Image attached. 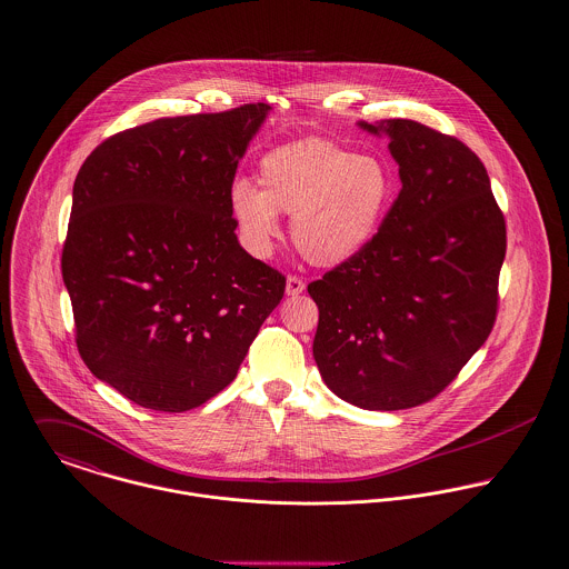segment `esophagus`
<instances>
[{"label": "esophagus", "instance_id": "obj_1", "mask_svg": "<svg viewBox=\"0 0 569 569\" xmlns=\"http://www.w3.org/2000/svg\"><path fill=\"white\" fill-rule=\"evenodd\" d=\"M303 290H306V281L301 277H297V274H288V279H286V295L288 297H297Z\"/></svg>", "mask_w": 569, "mask_h": 569}]
</instances>
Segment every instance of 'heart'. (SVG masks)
Returning a JSON list of instances; mask_svg holds the SVG:
<instances>
[{"instance_id":"heart-1","label":"heart","mask_w":569,"mask_h":569,"mask_svg":"<svg viewBox=\"0 0 569 569\" xmlns=\"http://www.w3.org/2000/svg\"><path fill=\"white\" fill-rule=\"evenodd\" d=\"M257 184L237 180L230 189V211L248 248L268 254L279 234L277 216H292L290 237L317 266L358 254L393 200V176L380 158L326 138L266 151L257 162Z\"/></svg>"}]
</instances>
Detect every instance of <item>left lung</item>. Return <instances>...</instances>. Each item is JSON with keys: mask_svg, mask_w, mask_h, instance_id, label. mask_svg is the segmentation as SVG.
<instances>
[{"mask_svg": "<svg viewBox=\"0 0 569 569\" xmlns=\"http://www.w3.org/2000/svg\"><path fill=\"white\" fill-rule=\"evenodd\" d=\"M360 127L391 138L402 189L376 237L308 286L315 360L345 402L398 411L440 396L492 332L506 220L459 138L409 118Z\"/></svg>", "mask_w": 569, "mask_h": 569, "instance_id": "1", "label": "left lung"}]
</instances>
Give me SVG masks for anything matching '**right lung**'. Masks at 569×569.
Listing matches in <instances>:
<instances>
[{
    "instance_id": "obj_1",
    "label": "right lung",
    "mask_w": 569,
    "mask_h": 569,
    "mask_svg": "<svg viewBox=\"0 0 569 569\" xmlns=\"http://www.w3.org/2000/svg\"><path fill=\"white\" fill-rule=\"evenodd\" d=\"M270 106L118 131L81 164L61 272L88 369L131 402L196 409L228 387L286 277L237 241L230 189Z\"/></svg>"
}]
</instances>
